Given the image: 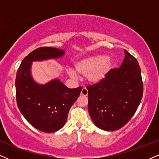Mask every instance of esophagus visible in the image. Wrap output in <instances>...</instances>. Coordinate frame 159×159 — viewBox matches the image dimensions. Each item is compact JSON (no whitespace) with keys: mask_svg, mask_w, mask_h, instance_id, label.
<instances>
[{"mask_svg":"<svg viewBox=\"0 0 159 159\" xmlns=\"http://www.w3.org/2000/svg\"><path fill=\"white\" fill-rule=\"evenodd\" d=\"M81 95L84 96H87V95H88V90H87L86 87H84V88L82 89L81 91Z\"/></svg>","mask_w":159,"mask_h":159,"instance_id":"34e87169","label":"esophagus"}]
</instances>
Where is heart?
Segmentation results:
<instances>
[{
    "label": "heart",
    "mask_w": 159,
    "mask_h": 159,
    "mask_svg": "<svg viewBox=\"0 0 159 159\" xmlns=\"http://www.w3.org/2000/svg\"><path fill=\"white\" fill-rule=\"evenodd\" d=\"M113 67L111 57L104 54H95L81 58L75 63V68L78 73L87 77L89 82L98 84L102 81ZM68 73L72 77H76L72 69H68Z\"/></svg>",
    "instance_id": "obj_1"
}]
</instances>
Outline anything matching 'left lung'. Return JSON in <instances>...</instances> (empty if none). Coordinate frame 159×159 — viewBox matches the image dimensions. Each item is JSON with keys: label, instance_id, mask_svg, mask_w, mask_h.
Returning <instances> with one entry per match:
<instances>
[{"label": "left lung", "instance_id": "obj_1", "mask_svg": "<svg viewBox=\"0 0 159 159\" xmlns=\"http://www.w3.org/2000/svg\"><path fill=\"white\" fill-rule=\"evenodd\" d=\"M120 68L112 69L98 84L88 85V111L96 126L105 131L118 130L136 112L142 99L143 81L134 57L124 50Z\"/></svg>", "mask_w": 159, "mask_h": 159}]
</instances>
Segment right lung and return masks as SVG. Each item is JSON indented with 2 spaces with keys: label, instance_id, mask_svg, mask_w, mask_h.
<instances>
[{
  "label": "right lung",
  "instance_id": "1",
  "mask_svg": "<svg viewBox=\"0 0 159 159\" xmlns=\"http://www.w3.org/2000/svg\"><path fill=\"white\" fill-rule=\"evenodd\" d=\"M65 52L52 47L36 48L25 57L16 78V101L27 121L38 130L54 132L65 125L70 107L79 96L82 87L69 89L59 79L39 84L31 76L34 61L56 59Z\"/></svg>",
  "mask_w": 159,
  "mask_h": 159
}]
</instances>
